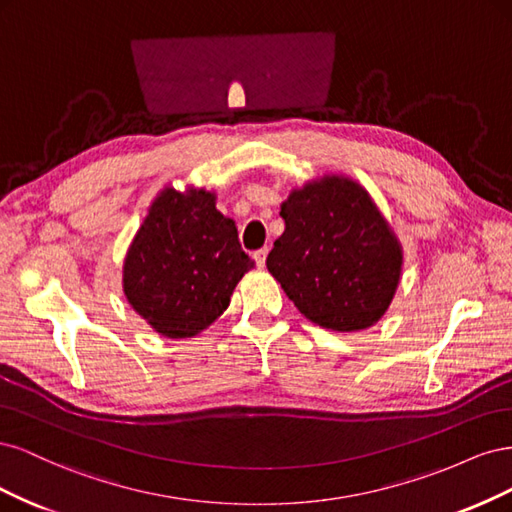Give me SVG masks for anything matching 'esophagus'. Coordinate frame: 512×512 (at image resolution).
<instances>
[{
    "instance_id": "34e87169",
    "label": "esophagus",
    "mask_w": 512,
    "mask_h": 512,
    "mask_svg": "<svg viewBox=\"0 0 512 512\" xmlns=\"http://www.w3.org/2000/svg\"><path fill=\"white\" fill-rule=\"evenodd\" d=\"M267 254H269V250L267 247H262V250H258V252H254V260H256V265L262 269L265 267V262H267Z\"/></svg>"
}]
</instances>
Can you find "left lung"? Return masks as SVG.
Masks as SVG:
<instances>
[{
  "instance_id": "1",
  "label": "left lung",
  "mask_w": 512,
  "mask_h": 512,
  "mask_svg": "<svg viewBox=\"0 0 512 512\" xmlns=\"http://www.w3.org/2000/svg\"><path fill=\"white\" fill-rule=\"evenodd\" d=\"M286 222L267 269L299 312L322 329L363 331L391 307L404 247L374 198L342 173L292 188L280 207Z\"/></svg>"
}]
</instances>
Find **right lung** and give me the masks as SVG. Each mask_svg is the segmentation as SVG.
Segmentation results:
<instances>
[{
	"mask_svg": "<svg viewBox=\"0 0 512 512\" xmlns=\"http://www.w3.org/2000/svg\"><path fill=\"white\" fill-rule=\"evenodd\" d=\"M215 192L166 185L147 209L123 258L121 286L134 312L168 339L194 337L230 305L254 260Z\"/></svg>",
	"mask_w": 512,
	"mask_h": 512,
	"instance_id": "1",
	"label": "right lung"
}]
</instances>
